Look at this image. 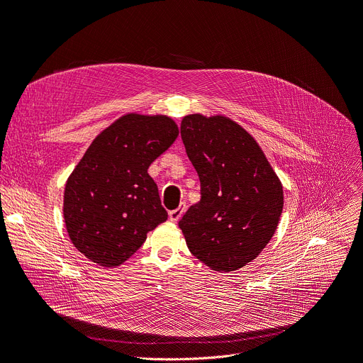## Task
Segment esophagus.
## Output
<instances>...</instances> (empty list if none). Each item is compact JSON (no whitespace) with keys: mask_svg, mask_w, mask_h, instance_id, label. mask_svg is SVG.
Instances as JSON below:
<instances>
[{"mask_svg":"<svg viewBox=\"0 0 363 363\" xmlns=\"http://www.w3.org/2000/svg\"><path fill=\"white\" fill-rule=\"evenodd\" d=\"M185 209H186V204H185V203H181L178 209L169 212V219L172 220V223H177V220H179V218L184 215Z\"/></svg>","mask_w":363,"mask_h":363,"instance_id":"1","label":"esophagus"}]
</instances>
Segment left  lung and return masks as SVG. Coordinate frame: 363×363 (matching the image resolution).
I'll use <instances>...</instances> for the list:
<instances>
[{
    "label": "left lung",
    "mask_w": 363,
    "mask_h": 363,
    "mask_svg": "<svg viewBox=\"0 0 363 363\" xmlns=\"http://www.w3.org/2000/svg\"><path fill=\"white\" fill-rule=\"evenodd\" d=\"M181 138L201 186L179 220L186 246L215 272L239 270L273 238L281 182L257 140L224 116H185Z\"/></svg>",
    "instance_id": "8db88e82"
}]
</instances>
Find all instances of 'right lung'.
Returning a JSON list of instances; mask_svg holds the SVG:
<instances>
[{
	"label": "right lung",
	"instance_id": "right-lung-1",
	"mask_svg": "<svg viewBox=\"0 0 363 363\" xmlns=\"http://www.w3.org/2000/svg\"><path fill=\"white\" fill-rule=\"evenodd\" d=\"M178 133L177 123L166 116L132 113L93 140L64 194L67 231L86 258L117 267L167 219L148 167Z\"/></svg>",
	"mask_w": 363,
	"mask_h": 363
}]
</instances>
